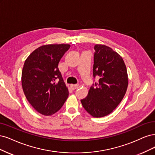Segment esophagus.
<instances>
[{
  "label": "esophagus",
  "mask_w": 155,
  "mask_h": 155,
  "mask_svg": "<svg viewBox=\"0 0 155 155\" xmlns=\"http://www.w3.org/2000/svg\"><path fill=\"white\" fill-rule=\"evenodd\" d=\"M70 87L71 89H72V90H74V89H76L78 87V85H74V84H71L70 86Z\"/></svg>",
  "instance_id": "obj_1"
}]
</instances>
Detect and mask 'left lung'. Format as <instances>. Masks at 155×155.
Segmentation results:
<instances>
[{
	"label": "left lung",
	"mask_w": 155,
	"mask_h": 155,
	"mask_svg": "<svg viewBox=\"0 0 155 155\" xmlns=\"http://www.w3.org/2000/svg\"><path fill=\"white\" fill-rule=\"evenodd\" d=\"M94 50L93 73L100 79L81 101L89 114L100 118L111 113L120 103L127 89L128 75L122 57L111 48L97 44Z\"/></svg>",
	"instance_id": "1"
}]
</instances>
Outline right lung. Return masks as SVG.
Here are the masks:
<instances>
[{"label":"right lung","instance_id":"obj_1","mask_svg":"<svg viewBox=\"0 0 155 155\" xmlns=\"http://www.w3.org/2000/svg\"><path fill=\"white\" fill-rule=\"evenodd\" d=\"M69 48L67 44L43 45L25 61L21 77L23 91L32 107L43 115L57 113L68 97V88L58 64Z\"/></svg>","mask_w":155,"mask_h":155}]
</instances>
